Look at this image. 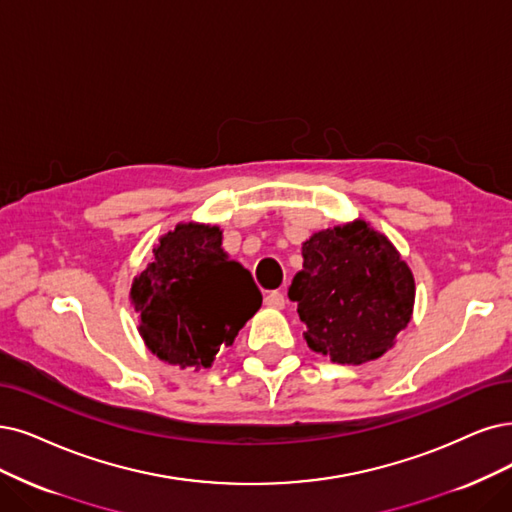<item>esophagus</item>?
I'll use <instances>...</instances> for the list:
<instances>
[{
	"label": "esophagus",
	"mask_w": 512,
	"mask_h": 512,
	"mask_svg": "<svg viewBox=\"0 0 512 512\" xmlns=\"http://www.w3.org/2000/svg\"><path fill=\"white\" fill-rule=\"evenodd\" d=\"M263 304H266L268 308H274V310H282L287 304V299L280 291H272L266 295V299H263Z\"/></svg>",
	"instance_id": "34e87169"
}]
</instances>
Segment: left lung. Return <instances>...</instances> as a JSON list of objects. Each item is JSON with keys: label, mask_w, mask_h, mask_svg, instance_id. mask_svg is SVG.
I'll use <instances>...</instances> for the list:
<instances>
[{"label": "left lung", "mask_w": 512, "mask_h": 512, "mask_svg": "<svg viewBox=\"0 0 512 512\" xmlns=\"http://www.w3.org/2000/svg\"><path fill=\"white\" fill-rule=\"evenodd\" d=\"M289 287L308 346L339 365L386 354L411 320L415 280L396 246L363 221L314 232Z\"/></svg>", "instance_id": "left-lung-1"}]
</instances>
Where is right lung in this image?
I'll list each match as a JSON object with an SVG mask.
<instances>
[{"instance_id":"obj_1","label":"right lung","mask_w":512,"mask_h":512,"mask_svg":"<svg viewBox=\"0 0 512 512\" xmlns=\"http://www.w3.org/2000/svg\"><path fill=\"white\" fill-rule=\"evenodd\" d=\"M219 225L179 223L135 276L130 301L151 354L181 369H208L261 308L249 270L221 246Z\"/></svg>"}]
</instances>
